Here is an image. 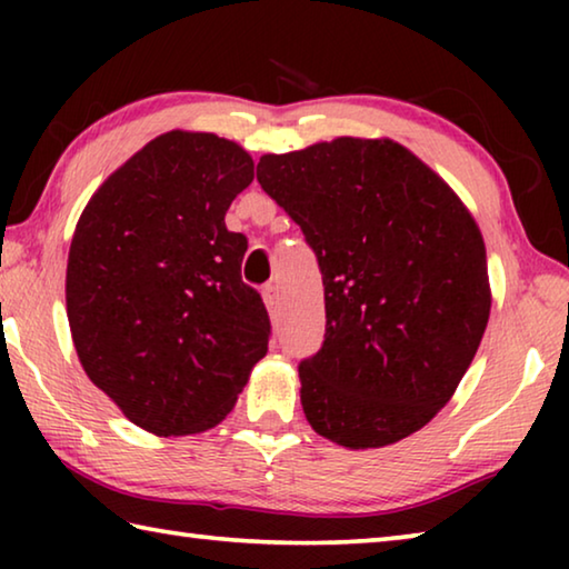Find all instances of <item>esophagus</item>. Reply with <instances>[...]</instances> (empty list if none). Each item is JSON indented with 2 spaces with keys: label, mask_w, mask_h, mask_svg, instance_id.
<instances>
[{
  "label": "esophagus",
  "mask_w": 569,
  "mask_h": 569,
  "mask_svg": "<svg viewBox=\"0 0 569 569\" xmlns=\"http://www.w3.org/2000/svg\"><path fill=\"white\" fill-rule=\"evenodd\" d=\"M263 301L268 306V311H271V313L278 311V286L276 283L263 286Z\"/></svg>",
  "instance_id": "obj_1"
}]
</instances>
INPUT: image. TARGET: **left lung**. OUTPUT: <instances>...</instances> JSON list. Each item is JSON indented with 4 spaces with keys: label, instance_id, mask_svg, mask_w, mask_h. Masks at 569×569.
<instances>
[{
    "label": "left lung",
    "instance_id": "8db88e82",
    "mask_svg": "<svg viewBox=\"0 0 569 569\" xmlns=\"http://www.w3.org/2000/svg\"><path fill=\"white\" fill-rule=\"evenodd\" d=\"M256 178L301 226L323 276V343L298 363L308 423L349 449L419 431L451 399L487 329L475 218L393 140L336 138L263 156Z\"/></svg>",
    "mask_w": 569,
    "mask_h": 569
}]
</instances>
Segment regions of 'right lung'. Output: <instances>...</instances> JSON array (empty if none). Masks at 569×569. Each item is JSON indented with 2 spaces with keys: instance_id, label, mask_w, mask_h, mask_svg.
<instances>
[{
  "instance_id": "1",
  "label": "right lung",
  "mask_w": 569,
  "mask_h": 569,
  "mask_svg": "<svg viewBox=\"0 0 569 569\" xmlns=\"http://www.w3.org/2000/svg\"><path fill=\"white\" fill-rule=\"evenodd\" d=\"M253 180L213 132L150 140L102 182L74 228L67 319L94 387L158 437L196 435L233 409L271 319L240 278L248 240L226 210Z\"/></svg>"
}]
</instances>
